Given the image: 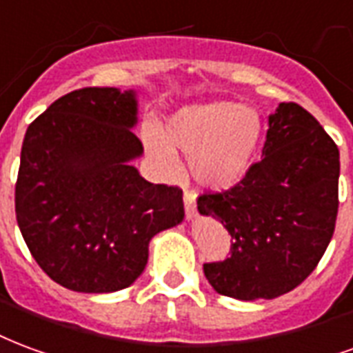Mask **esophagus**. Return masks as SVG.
<instances>
[{
    "label": "esophagus",
    "instance_id": "esophagus-1",
    "mask_svg": "<svg viewBox=\"0 0 353 353\" xmlns=\"http://www.w3.org/2000/svg\"><path fill=\"white\" fill-rule=\"evenodd\" d=\"M184 208H186V216L188 218H194L195 214H197V205H195V194L194 192H190V190H186L184 192Z\"/></svg>",
    "mask_w": 353,
    "mask_h": 353
}]
</instances>
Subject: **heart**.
I'll list each match as a JSON object with an SVG mask.
<instances>
[{"mask_svg":"<svg viewBox=\"0 0 353 353\" xmlns=\"http://www.w3.org/2000/svg\"><path fill=\"white\" fill-rule=\"evenodd\" d=\"M261 118L250 107L231 101L188 105L165 123V135L143 128L146 152L167 174L176 169L174 148L188 154L192 179L203 188L225 190L248 173L261 143Z\"/></svg>","mask_w":353,"mask_h":353,"instance_id":"b5f03b06","label":"heart"}]
</instances>
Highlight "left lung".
I'll return each mask as SVG.
<instances>
[{
	"label": "left lung",
	"mask_w": 353,
	"mask_h": 353,
	"mask_svg": "<svg viewBox=\"0 0 353 353\" xmlns=\"http://www.w3.org/2000/svg\"><path fill=\"white\" fill-rule=\"evenodd\" d=\"M339 173V148L320 122L297 103H280L261 161L230 190L197 197V210L220 220L235 241L230 258L203 265L208 284L241 301L297 288L335 231Z\"/></svg>",
	"instance_id": "1"
}]
</instances>
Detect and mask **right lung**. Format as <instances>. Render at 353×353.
I'll use <instances>...</instances> for the list:
<instances>
[{"label":"right lung","instance_id":"obj_1","mask_svg":"<svg viewBox=\"0 0 353 353\" xmlns=\"http://www.w3.org/2000/svg\"><path fill=\"white\" fill-rule=\"evenodd\" d=\"M135 92L81 88L26 131L14 210L33 259L63 288L110 293L145 271L148 243L184 218L182 190L150 184L131 159L143 145Z\"/></svg>","mask_w":353,"mask_h":353}]
</instances>
